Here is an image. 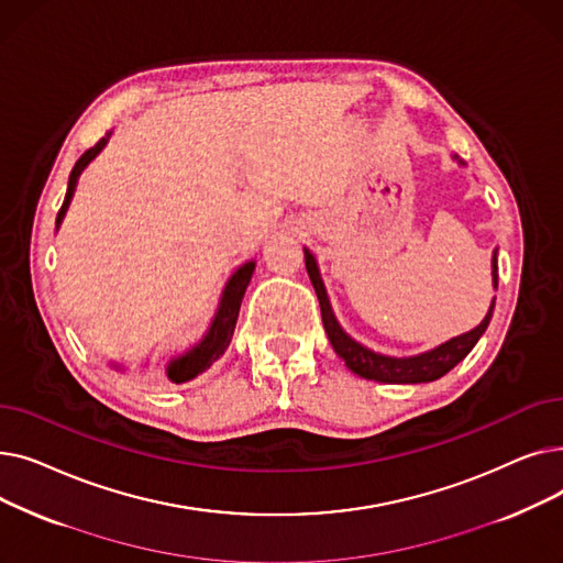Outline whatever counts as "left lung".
<instances>
[{
    "instance_id": "obj_1",
    "label": "left lung",
    "mask_w": 563,
    "mask_h": 563,
    "mask_svg": "<svg viewBox=\"0 0 563 563\" xmlns=\"http://www.w3.org/2000/svg\"><path fill=\"white\" fill-rule=\"evenodd\" d=\"M306 253V269L310 276V283L317 291L319 308H321V321L323 329H327V335L335 349L338 356L344 361V365L363 378L369 380H380V383H429L440 376H445L452 367H456L467 353L472 351L488 329L495 301L488 308V314L479 323L477 329H472L459 338H452L450 342L440 344L427 353H420V356H410V358H393V356H383V353H376L353 338H349L342 327L338 323L331 301L327 297V287H323V280L317 269V260L308 249ZM493 285L497 287V253H493Z\"/></svg>"
}]
</instances>
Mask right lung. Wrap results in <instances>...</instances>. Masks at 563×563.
<instances>
[{
    "mask_svg": "<svg viewBox=\"0 0 563 563\" xmlns=\"http://www.w3.org/2000/svg\"><path fill=\"white\" fill-rule=\"evenodd\" d=\"M107 139H109V134H107ZM107 139H102L93 147H88V151L77 159L75 168L70 170L66 200L62 205V210H58V214H56V228L66 217V210H68V205L73 200L75 187H77L79 173L88 166V162H91L102 151V147L107 145ZM253 272H255V262H246V264H242L240 269H236L230 276V280L225 283V289L221 294V303H219V310H217V314L212 319V327L207 329L205 338L196 346H191L187 353H183V356H177L175 361H170V365L166 367L168 380H173V383H187V380L196 378L198 374H202L205 369H210L223 356L230 340H232V333H234V327H236V317H240L244 291H246V287L251 283Z\"/></svg>",
    "mask_w": 563,
    "mask_h": 563,
    "instance_id": "add662e5",
    "label": "right lung"
}]
</instances>
